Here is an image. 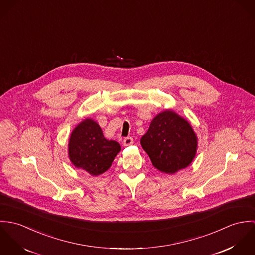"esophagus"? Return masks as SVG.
Segmentation results:
<instances>
[{"label": "esophagus", "mask_w": 255, "mask_h": 255, "mask_svg": "<svg viewBox=\"0 0 255 255\" xmlns=\"http://www.w3.org/2000/svg\"><path fill=\"white\" fill-rule=\"evenodd\" d=\"M124 146H129L131 145L132 143H133V139L131 138V137H126L125 139H124Z\"/></svg>", "instance_id": "esophagus-1"}]
</instances>
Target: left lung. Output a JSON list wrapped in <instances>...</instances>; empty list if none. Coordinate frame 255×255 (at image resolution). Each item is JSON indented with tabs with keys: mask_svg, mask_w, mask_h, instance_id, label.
Listing matches in <instances>:
<instances>
[{
	"mask_svg": "<svg viewBox=\"0 0 255 255\" xmlns=\"http://www.w3.org/2000/svg\"><path fill=\"white\" fill-rule=\"evenodd\" d=\"M140 143L157 170L175 174L191 164L198 139L186 119L167 109L153 118Z\"/></svg>",
	"mask_w": 255,
	"mask_h": 255,
	"instance_id": "8db88e82",
	"label": "left lung"
}]
</instances>
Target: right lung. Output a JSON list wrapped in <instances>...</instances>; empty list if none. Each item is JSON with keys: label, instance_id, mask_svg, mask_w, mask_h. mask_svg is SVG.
<instances>
[{"label": "right lung", "instance_id": "right-lung-1", "mask_svg": "<svg viewBox=\"0 0 255 255\" xmlns=\"http://www.w3.org/2000/svg\"><path fill=\"white\" fill-rule=\"evenodd\" d=\"M120 151L119 142L107 139L100 126L90 118L73 128L69 140L68 153L73 166L94 177L109 169Z\"/></svg>", "mask_w": 255, "mask_h": 255}]
</instances>
